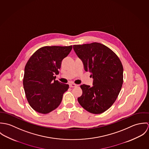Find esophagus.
<instances>
[{"label": "esophagus", "instance_id": "1", "mask_svg": "<svg viewBox=\"0 0 149 149\" xmlns=\"http://www.w3.org/2000/svg\"><path fill=\"white\" fill-rule=\"evenodd\" d=\"M69 87L70 88H74V87H76L77 85L75 84H73V83H69Z\"/></svg>", "mask_w": 149, "mask_h": 149}]
</instances>
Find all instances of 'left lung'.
<instances>
[{
  "label": "left lung",
  "mask_w": 149,
  "mask_h": 149,
  "mask_svg": "<svg viewBox=\"0 0 149 149\" xmlns=\"http://www.w3.org/2000/svg\"><path fill=\"white\" fill-rule=\"evenodd\" d=\"M73 49L91 73L93 85H81L79 104L87 111L104 112L115 102L123 84V68L117 55L106 46L93 42L73 45Z\"/></svg>",
  "instance_id": "obj_1"
}]
</instances>
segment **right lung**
<instances>
[{"instance_id": "right-lung-1", "label": "right lung", "mask_w": 149, "mask_h": 149, "mask_svg": "<svg viewBox=\"0 0 149 149\" xmlns=\"http://www.w3.org/2000/svg\"><path fill=\"white\" fill-rule=\"evenodd\" d=\"M72 49L69 46H44L29 58L24 68L23 87L33 109L48 113L60 104L69 85L56 80L61 62Z\"/></svg>"}]
</instances>
